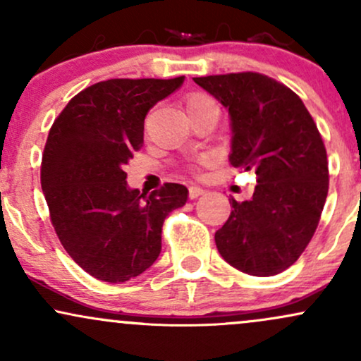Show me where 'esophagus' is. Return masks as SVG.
Returning <instances> with one entry per match:
<instances>
[{
    "label": "esophagus",
    "instance_id": "34e87169",
    "mask_svg": "<svg viewBox=\"0 0 361 361\" xmlns=\"http://www.w3.org/2000/svg\"><path fill=\"white\" fill-rule=\"evenodd\" d=\"M204 192L205 190L202 188V186H197V185H192L188 188V197L190 198H197V197H200V195H204Z\"/></svg>",
    "mask_w": 361,
    "mask_h": 361
}]
</instances>
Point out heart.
Listing matches in <instances>:
<instances>
[{
    "instance_id": "heart-1",
    "label": "heart",
    "mask_w": 361,
    "mask_h": 361,
    "mask_svg": "<svg viewBox=\"0 0 361 361\" xmlns=\"http://www.w3.org/2000/svg\"><path fill=\"white\" fill-rule=\"evenodd\" d=\"M209 105H215V102L209 97V94H205V93H190L188 97H186V100H185L186 111L204 109V106H209ZM195 163H197V164H207V163H209V157L202 156V157H198Z\"/></svg>"
}]
</instances>
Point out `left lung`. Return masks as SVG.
Masks as SVG:
<instances>
[{
    "label": "left lung",
    "mask_w": 361,
    "mask_h": 361,
    "mask_svg": "<svg viewBox=\"0 0 361 361\" xmlns=\"http://www.w3.org/2000/svg\"><path fill=\"white\" fill-rule=\"evenodd\" d=\"M229 110V163L255 169L252 198L235 202L215 233L231 267L252 276L279 275L304 252L324 209L329 169L324 142L292 90L259 73L193 78Z\"/></svg>",
    "instance_id": "obj_1"
}]
</instances>
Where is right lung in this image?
I'll return each instance as SVG.
<instances>
[{
  "mask_svg": "<svg viewBox=\"0 0 361 361\" xmlns=\"http://www.w3.org/2000/svg\"><path fill=\"white\" fill-rule=\"evenodd\" d=\"M183 80L100 81L71 98L49 130L40 183L51 222L94 279L122 283L146 271L161 252L164 219L186 204V186L144 195L128 188L123 171L142 146L147 111Z\"/></svg>",
  "mask_w": 361,
  "mask_h": 361,
  "instance_id": "add662e5",
  "label": "right lung"
}]
</instances>
